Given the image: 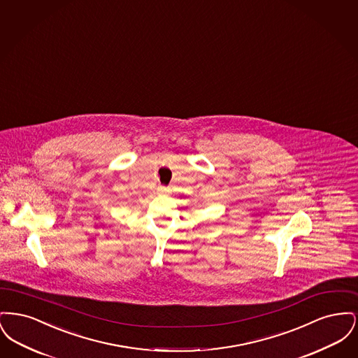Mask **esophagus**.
Wrapping results in <instances>:
<instances>
[{"label":"esophagus","mask_w":358,"mask_h":358,"mask_svg":"<svg viewBox=\"0 0 358 358\" xmlns=\"http://www.w3.org/2000/svg\"><path fill=\"white\" fill-rule=\"evenodd\" d=\"M157 192H158V194H161V196H164V194H166L168 192H169V189L166 187H158L157 189Z\"/></svg>","instance_id":"1"}]
</instances>
